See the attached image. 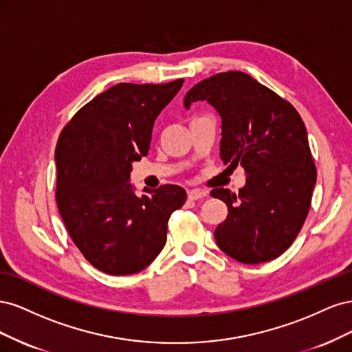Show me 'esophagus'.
<instances>
[{"mask_svg":"<svg viewBox=\"0 0 352 352\" xmlns=\"http://www.w3.org/2000/svg\"><path fill=\"white\" fill-rule=\"evenodd\" d=\"M207 190L204 189H190L188 190V198L189 199H199V198H204L207 197Z\"/></svg>","mask_w":352,"mask_h":352,"instance_id":"1","label":"esophagus"}]
</instances>
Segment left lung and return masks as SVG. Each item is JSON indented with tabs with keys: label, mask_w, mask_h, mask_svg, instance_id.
I'll use <instances>...</instances> for the list:
<instances>
[{
	"label": "left lung",
	"mask_w": 352,
	"mask_h": 352,
	"mask_svg": "<svg viewBox=\"0 0 352 352\" xmlns=\"http://www.w3.org/2000/svg\"><path fill=\"white\" fill-rule=\"evenodd\" d=\"M207 100L221 116L220 158L241 164L247 184L238 194L216 188L229 214L214 230L223 252L243 264L278 258L300 233L311 206L317 170L305 124L294 105L230 70L201 80L185 95V107Z\"/></svg>",
	"instance_id": "1"
}]
</instances>
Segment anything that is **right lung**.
<instances>
[{
    "label": "right lung",
    "instance_id": "right-lung-1",
    "mask_svg": "<svg viewBox=\"0 0 352 352\" xmlns=\"http://www.w3.org/2000/svg\"><path fill=\"white\" fill-rule=\"evenodd\" d=\"M119 83L97 95L63 127L56 146L60 216L95 269L113 276L144 270L164 248L172 212L185 204L177 185L129 184L132 163L148 154L157 116L182 88Z\"/></svg>",
    "mask_w": 352,
    "mask_h": 352
}]
</instances>
